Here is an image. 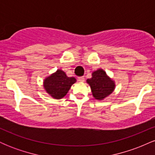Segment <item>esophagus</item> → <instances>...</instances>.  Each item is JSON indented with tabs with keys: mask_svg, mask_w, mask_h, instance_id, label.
<instances>
[{
	"mask_svg": "<svg viewBox=\"0 0 155 155\" xmlns=\"http://www.w3.org/2000/svg\"><path fill=\"white\" fill-rule=\"evenodd\" d=\"M78 81H80V82H84V76H80V77L78 78Z\"/></svg>",
	"mask_w": 155,
	"mask_h": 155,
	"instance_id": "34e87169",
	"label": "esophagus"
}]
</instances>
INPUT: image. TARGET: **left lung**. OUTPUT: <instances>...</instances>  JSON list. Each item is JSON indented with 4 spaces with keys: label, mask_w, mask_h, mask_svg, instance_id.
Instances as JSON below:
<instances>
[{
    "label": "left lung",
    "mask_w": 155,
    "mask_h": 155,
    "mask_svg": "<svg viewBox=\"0 0 155 155\" xmlns=\"http://www.w3.org/2000/svg\"><path fill=\"white\" fill-rule=\"evenodd\" d=\"M87 83L90 86L92 95L96 100H104L115 89L114 81L108 77L103 69H98L92 73V78L87 79Z\"/></svg>",
    "instance_id": "left-lung-1"
}]
</instances>
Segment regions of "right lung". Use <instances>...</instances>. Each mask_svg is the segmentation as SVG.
<instances>
[{"mask_svg": "<svg viewBox=\"0 0 155 155\" xmlns=\"http://www.w3.org/2000/svg\"><path fill=\"white\" fill-rule=\"evenodd\" d=\"M76 81L74 77H68L65 73L58 69L54 74L46 78L44 87L46 92L54 99H61Z\"/></svg>", "mask_w": 155, "mask_h": 155, "instance_id": "obj_1", "label": "right lung"}]
</instances>
